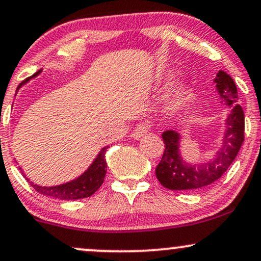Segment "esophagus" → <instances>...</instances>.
<instances>
[{
	"label": "esophagus",
	"mask_w": 261,
	"mask_h": 261,
	"mask_svg": "<svg viewBox=\"0 0 261 261\" xmlns=\"http://www.w3.org/2000/svg\"><path fill=\"white\" fill-rule=\"evenodd\" d=\"M150 128V125L148 122H142V124L137 125L136 127H135V130L133 131V134H131V136H133V139L135 140H140L141 137H143L144 135H147V133L149 131Z\"/></svg>",
	"instance_id": "esophagus-1"
}]
</instances>
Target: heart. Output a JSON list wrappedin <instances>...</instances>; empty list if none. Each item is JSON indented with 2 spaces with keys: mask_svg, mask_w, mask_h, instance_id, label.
I'll return each instance as SVG.
<instances>
[{
  "mask_svg": "<svg viewBox=\"0 0 261 261\" xmlns=\"http://www.w3.org/2000/svg\"><path fill=\"white\" fill-rule=\"evenodd\" d=\"M165 80H169V77H166ZM185 92V86L184 85H177L176 87H175L174 90H172V92H171V98L172 99H176V98H178V96H181L182 93Z\"/></svg>",
  "mask_w": 261,
  "mask_h": 261,
  "instance_id": "b5f03b06",
  "label": "heart"
}]
</instances>
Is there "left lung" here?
<instances>
[{
	"instance_id": "obj_1",
	"label": "left lung",
	"mask_w": 261,
	"mask_h": 261,
	"mask_svg": "<svg viewBox=\"0 0 261 261\" xmlns=\"http://www.w3.org/2000/svg\"><path fill=\"white\" fill-rule=\"evenodd\" d=\"M216 90L232 111L226 119V130L221 147L215 156L202 165H191L180 154V135L168 130L162 135L165 149L156 165L155 175L163 186L172 191H192L218 181L238 154L244 141V113L238 105L237 87L228 74L220 70L214 79Z\"/></svg>"
}]
</instances>
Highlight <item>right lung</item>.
I'll list each match as a JSON object with an SVG mask.
<instances>
[{"label": "right lung", "mask_w": 261, "mask_h": 261, "mask_svg": "<svg viewBox=\"0 0 261 261\" xmlns=\"http://www.w3.org/2000/svg\"><path fill=\"white\" fill-rule=\"evenodd\" d=\"M40 70L33 75L31 77H35L36 75H39ZM30 77H28L27 80L23 81L18 89L24 85L25 83L29 81ZM108 149V146L105 148L100 149L99 154L97 155L95 162L90 165V168L84 172L83 175H80L79 177L75 178V180L67 182V184L58 185V186H52V187H46V186H39L35 185L34 182H31L29 178L24 175V177L29 181V184L33 186L34 190L36 192H39L43 196L52 197V198H58L63 200H73V199H80V198H86V197L92 196L98 188L102 186L103 181H105V176L107 172V162H106V152Z\"/></svg>", "instance_id": "add662e5"}]
</instances>
